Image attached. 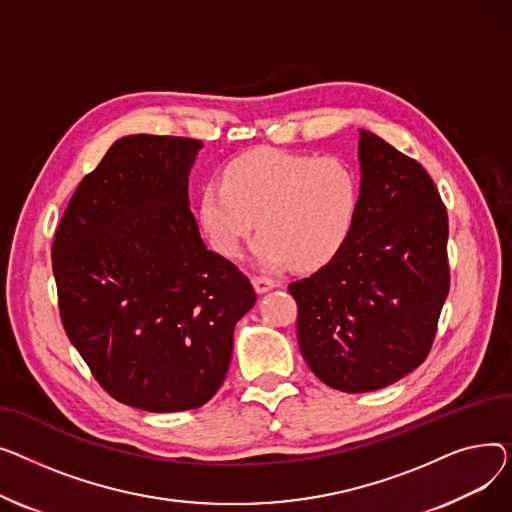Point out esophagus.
Here are the masks:
<instances>
[{
	"instance_id": "obj_1",
	"label": "esophagus",
	"mask_w": 512,
	"mask_h": 512,
	"mask_svg": "<svg viewBox=\"0 0 512 512\" xmlns=\"http://www.w3.org/2000/svg\"><path fill=\"white\" fill-rule=\"evenodd\" d=\"M252 285H254V289L258 291V293H266V291H270L273 287H277V283L273 281V279H268V277H252Z\"/></svg>"
}]
</instances>
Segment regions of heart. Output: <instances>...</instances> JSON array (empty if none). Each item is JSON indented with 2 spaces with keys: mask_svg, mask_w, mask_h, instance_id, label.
I'll use <instances>...</instances> for the list:
<instances>
[{
  "mask_svg": "<svg viewBox=\"0 0 512 512\" xmlns=\"http://www.w3.org/2000/svg\"><path fill=\"white\" fill-rule=\"evenodd\" d=\"M357 208V179L339 159L258 148L225 167L223 184L202 188L198 217L225 256L242 252L258 225V262L316 270L345 246Z\"/></svg>",
  "mask_w": 512,
  "mask_h": 512,
  "instance_id": "obj_1",
  "label": "heart"
}]
</instances>
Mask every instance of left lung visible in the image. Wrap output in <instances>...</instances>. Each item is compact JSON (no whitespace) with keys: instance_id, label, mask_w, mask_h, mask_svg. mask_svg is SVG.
I'll return each mask as SVG.
<instances>
[{"instance_id":"1","label":"left lung","mask_w":512,"mask_h":512,"mask_svg":"<svg viewBox=\"0 0 512 512\" xmlns=\"http://www.w3.org/2000/svg\"><path fill=\"white\" fill-rule=\"evenodd\" d=\"M359 165L345 246L289 285L306 364L343 393L384 388L422 364L450 287L446 206L428 171L366 130Z\"/></svg>"}]
</instances>
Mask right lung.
Here are the masks:
<instances>
[{
    "mask_svg": "<svg viewBox=\"0 0 512 512\" xmlns=\"http://www.w3.org/2000/svg\"><path fill=\"white\" fill-rule=\"evenodd\" d=\"M200 148L119 138L76 188L51 250L68 339L115 401L153 413L213 399L235 322L256 302L242 270L206 250L190 210Z\"/></svg>",
    "mask_w": 512,
    "mask_h": 512,
    "instance_id": "obj_1",
    "label": "right lung"
}]
</instances>
